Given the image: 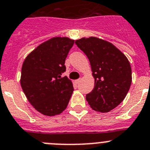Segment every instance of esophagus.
Returning a JSON list of instances; mask_svg holds the SVG:
<instances>
[{
    "label": "esophagus",
    "instance_id": "34e87169",
    "mask_svg": "<svg viewBox=\"0 0 150 150\" xmlns=\"http://www.w3.org/2000/svg\"><path fill=\"white\" fill-rule=\"evenodd\" d=\"M81 81V78H79V79H78V80H75V83H77V84H78V83H79V82Z\"/></svg>",
    "mask_w": 150,
    "mask_h": 150
}]
</instances>
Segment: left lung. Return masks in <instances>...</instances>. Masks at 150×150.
<instances>
[{"instance_id":"8db88e82","label":"left lung","mask_w":150,"mask_h":150,"mask_svg":"<svg viewBox=\"0 0 150 150\" xmlns=\"http://www.w3.org/2000/svg\"><path fill=\"white\" fill-rule=\"evenodd\" d=\"M75 43L87 56L95 78L94 89L86 96L91 108L108 112L124 100L132 83V69L125 54L112 43L96 37Z\"/></svg>"}]
</instances>
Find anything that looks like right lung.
I'll use <instances>...</instances> for the list:
<instances>
[{"label":"right lung","instance_id":"add662e5","mask_svg":"<svg viewBox=\"0 0 150 150\" xmlns=\"http://www.w3.org/2000/svg\"><path fill=\"white\" fill-rule=\"evenodd\" d=\"M74 41L67 37L50 38L31 52L23 63L22 89L29 103L44 115L61 114L72 96V81L61 75Z\"/></svg>","mask_w":150,"mask_h":150}]
</instances>
